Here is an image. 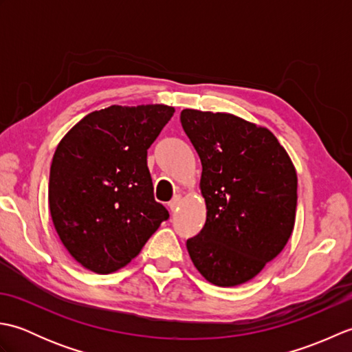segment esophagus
Listing matches in <instances>:
<instances>
[{"mask_svg":"<svg viewBox=\"0 0 352 352\" xmlns=\"http://www.w3.org/2000/svg\"><path fill=\"white\" fill-rule=\"evenodd\" d=\"M180 203H182V198L180 197H175L174 199H170L169 201V208H170V212H177L178 210V207H180Z\"/></svg>","mask_w":352,"mask_h":352,"instance_id":"1","label":"esophagus"}]
</instances>
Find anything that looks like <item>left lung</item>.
Returning a JSON list of instances; mask_svg holds the SVG:
<instances>
[{
	"label": "left lung",
	"mask_w": 352,
	"mask_h": 352,
	"mask_svg": "<svg viewBox=\"0 0 352 352\" xmlns=\"http://www.w3.org/2000/svg\"><path fill=\"white\" fill-rule=\"evenodd\" d=\"M180 119L203 164L207 208L203 230L186 246L208 283L239 286L278 256L294 231L296 169L266 126L195 109Z\"/></svg>",
	"instance_id": "8db88e82"
}]
</instances>
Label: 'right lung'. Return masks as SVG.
I'll list each match as a JSON object with an SVG mask.
<instances>
[{"label": "right lung", "instance_id": "1", "mask_svg": "<svg viewBox=\"0 0 352 352\" xmlns=\"http://www.w3.org/2000/svg\"><path fill=\"white\" fill-rule=\"evenodd\" d=\"M174 111L164 104H115L86 115L58 142L51 218L65 248L89 271L122 269L169 218L154 199L146 149Z\"/></svg>", "mask_w": 352, "mask_h": 352}]
</instances>
